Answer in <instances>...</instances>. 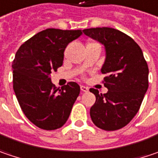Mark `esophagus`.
<instances>
[{"label": "esophagus", "mask_w": 158, "mask_h": 158, "mask_svg": "<svg viewBox=\"0 0 158 158\" xmlns=\"http://www.w3.org/2000/svg\"><path fill=\"white\" fill-rule=\"evenodd\" d=\"M80 89L82 92H88V88H87L86 86H80Z\"/></svg>", "instance_id": "1"}]
</instances>
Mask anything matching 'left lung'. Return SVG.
Instances as JSON below:
<instances>
[{"mask_svg":"<svg viewBox=\"0 0 158 158\" xmlns=\"http://www.w3.org/2000/svg\"><path fill=\"white\" fill-rule=\"evenodd\" d=\"M83 33L105 46L106 59L101 72L106 75L107 93L96 96L90 108L94 124L105 131H116L126 126L136 115L148 88V67L143 52L134 40L111 27L84 29Z\"/></svg>","mask_w":158,"mask_h":158,"instance_id":"1","label":"left lung"}]
</instances>
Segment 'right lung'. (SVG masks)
Here are the masks:
<instances>
[{"label":"right lung","instance_id":"right-lung-1","mask_svg":"<svg viewBox=\"0 0 158 158\" xmlns=\"http://www.w3.org/2000/svg\"><path fill=\"white\" fill-rule=\"evenodd\" d=\"M81 35V30L48 28L16 52L11 65L15 95L24 114L40 129L52 131L64 125L79 97L76 82L59 89L51 81V73L62 65L67 45Z\"/></svg>","mask_w":158,"mask_h":158}]
</instances>
